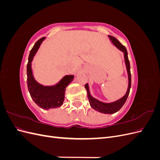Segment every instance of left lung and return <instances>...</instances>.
Masks as SVG:
<instances>
[{"mask_svg":"<svg viewBox=\"0 0 160 160\" xmlns=\"http://www.w3.org/2000/svg\"><path fill=\"white\" fill-rule=\"evenodd\" d=\"M109 37L110 38L111 41L113 42V44L117 47L119 50L122 51L124 52L125 61V65H126V67H127V70L128 72V79H129V85H128L127 93L122 98H121L120 99L115 101V102L110 103H105L101 102V101L93 98V97L91 95L88 83L85 84V88L87 90V92H88V97L89 103H90V105L91 106V108H93L95 110L98 111L101 113L112 114V113H116L117 111H118L121 108H122L123 107V105L125 104V101H126L129 94L131 85H132V76H131L130 63H129V61L128 59V51H127L126 48H125V47L123 46L116 38L110 35H109Z\"/></svg>","mask_w":160,"mask_h":160,"instance_id":"1","label":"left lung"}]
</instances>
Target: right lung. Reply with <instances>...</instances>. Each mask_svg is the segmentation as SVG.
<instances>
[{
    "mask_svg": "<svg viewBox=\"0 0 160 160\" xmlns=\"http://www.w3.org/2000/svg\"><path fill=\"white\" fill-rule=\"evenodd\" d=\"M45 37L38 40L34 45L28 56L27 67L28 89L35 103L44 109H49L60 107L65 100L66 88L73 80V75H66L55 86H43L38 83L34 79L31 70V62L41 42Z\"/></svg>",
    "mask_w": 160,
    "mask_h": 160,
    "instance_id": "1",
    "label": "right lung"
}]
</instances>
